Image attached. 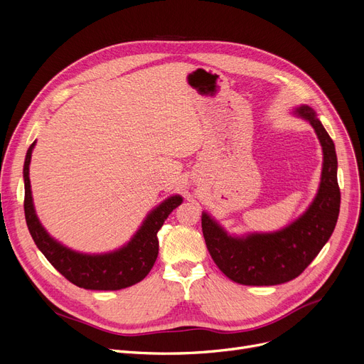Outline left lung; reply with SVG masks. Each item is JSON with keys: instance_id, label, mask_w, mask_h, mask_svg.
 I'll use <instances>...</instances> for the list:
<instances>
[{"instance_id": "left-lung-1", "label": "left lung", "mask_w": 364, "mask_h": 364, "mask_svg": "<svg viewBox=\"0 0 364 364\" xmlns=\"http://www.w3.org/2000/svg\"><path fill=\"white\" fill-rule=\"evenodd\" d=\"M293 114L313 126L323 149L318 191L308 209L280 231L245 237L230 235L209 213L203 212L201 216L207 250L218 268L240 284L274 286L296 279L314 261L336 227L341 191L335 144L313 108L301 105Z\"/></svg>"}]
</instances>
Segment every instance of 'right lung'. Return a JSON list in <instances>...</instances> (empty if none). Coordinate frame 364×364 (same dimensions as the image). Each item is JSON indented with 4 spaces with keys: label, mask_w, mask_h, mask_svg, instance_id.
Masks as SVG:
<instances>
[{
    "label": "right lung",
    "mask_w": 364,
    "mask_h": 364,
    "mask_svg": "<svg viewBox=\"0 0 364 364\" xmlns=\"http://www.w3.org/2000/svg\"><path fill=\"white\" fill-rule=\"evenodd\" d=\"M33 146L36 142L29 146L23 164L25 219L33 241L47 257V261L66 280L89 290H119L142 282L159 256L157 232L168 215L182 203V197L171 196L155 207L144 220L142 227L121 249L102 255L78 253L50 237L37 218L29 181V164Z\"/></svg>",
    "instance_id": "right-lung-1"
}]
</instances>
